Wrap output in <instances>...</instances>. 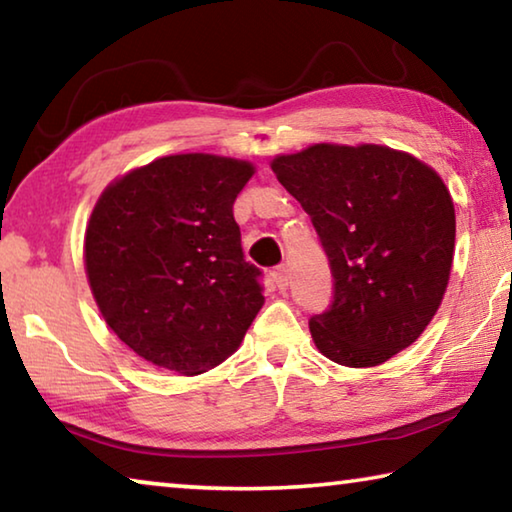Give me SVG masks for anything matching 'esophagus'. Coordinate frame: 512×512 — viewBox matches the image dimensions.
I'll list each match as a JSON object with an SVG mask.
<instances>
[{"label":"esophagus","instance_id":"34e87169","mask_svg":"<svg viewBox=\"0 0 512 512\" xmlns=\"http://www.w3.org/2000/svg\"><path fill=\"white\" fill-rule=\"evenodd\" d=\"M273 282H275V287L280 289V291H284L289 287V275H287V268L284 266H277L275 271H273Z\"/></svg>","mask_w":512,"mask_h":512}]
</instances>
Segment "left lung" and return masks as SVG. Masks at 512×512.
Instances as JSON below:
<instances>
[{
  "instance_id": "8db88e82",
  "label": "left lung",
  "mask_w": 512,
  "mask_h": 512,
  "mask_svg": "<svg viewBox=\"0 0 512 512\" xmlns=\"http://www.w3.org/2000/svg\"><path fill=\"white\" fill-rule=\"evenodd\" d=\"M271 169L311 216L334 300L309 332L327 359L370 368L409 348L443 302L456 214L429 164L379 144H314Z\"/></svg>"
}]
</instances>
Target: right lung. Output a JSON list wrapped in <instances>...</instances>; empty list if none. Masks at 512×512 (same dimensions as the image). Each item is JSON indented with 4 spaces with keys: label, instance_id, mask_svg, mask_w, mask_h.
I'll use <instances>...</instances> for the list:
<instances>
[{
    "label": "right lung",
    "instance_id": "obj_1",
    "mask_svg": "<svg viewBox=\"0 0 512 512\" xmlns=\"http://www.w3.org/2000/svg\"><path fill=\"white\" fill-rule=\"evenodd\" d=\"M246 160L158 158L110 183L85 230V273L101 316L153 366L201 375L244 341L264 305L232 214Z\"/></svg>",
    "mask_w": 512,
    "mask_h": 512
}]
</instances>
